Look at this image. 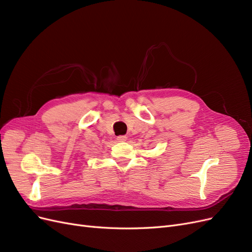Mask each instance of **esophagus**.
<instances>
[{
  "instance_id": "1",
  "label": "esophagus",
  "mask_w": 252,
  "mask_h": 252,
  "mask_svg": "<svg viewBox=\"0 0 252 252\" xmlns=\"http://www.w3.org/2000/svg\"><path fill=\"white\" fill-rule=\"evenodd\" d=\"M117 140H118L119 142H125V141L127 140V136H126V135H120V136H118Z\"/></svg>"
}]
</instances>
